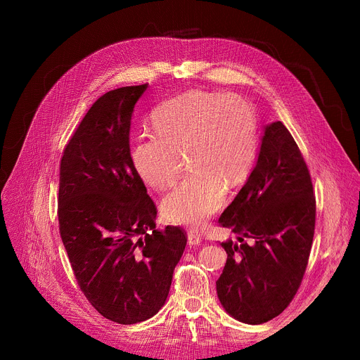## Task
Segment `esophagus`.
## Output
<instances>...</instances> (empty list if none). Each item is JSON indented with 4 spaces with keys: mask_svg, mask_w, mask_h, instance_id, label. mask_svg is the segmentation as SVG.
<instances>
[{
    "mask_svg": "<svg viewBox=\"0 0 360 360\" xmlns=\"http://www.w3.org/2000/svg\"><path fill=\"white\" fill-rule=\"evenodd\" d=\"M201 242V235L197 231L188 232V243L190 245H198Z\"/></svg>",
    "mask_w": 360,
    "mask_h": 360,
    "instance_id": "1",
    "label": "esophagus"
}]
</instances>
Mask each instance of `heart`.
Here are the masks:
<instances>
[{
    "instance_id": "1",
    "label": "heart",
    "mask_w": 360,
    "mask_h": 360,
    "mask_svg": "<svg viewBox=\"0 0 360 360\" xmlns=\"http://www.w3.org/2000/svg\"><path fill=\"white\" fill-rule=\"evenodd\" d=\"M155 134L132 148L141 179L163 191L181 170V156L193 169L162 201L163 216L200 226L223 204L226 185L238 186L255 162L258 122L254 106L236 94L188 91L155 109Z\"/></svg>"
}]
</instances>
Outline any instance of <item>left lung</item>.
I'll list each match as a JSON object with an SVG mask.
<instances>
[{"label":"left lung","instance_id":"left-lung-1","mask_svg":"<svg viewBox=\"0 0 360 360\" xmlns=\"http://www.w3.org/2000/svg\"><path fill=\"white\" fill-rule=\"evenodd\" d=\"M316 202L309 169L280 121L264 129L257 165L220 219L238 242L216 289L224 311L262 324L285 311L304 278L315 232Z\"/></svg>","mask_w":360,"mask_h":360}]
</instances>
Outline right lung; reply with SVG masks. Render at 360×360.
<instances>
[{
    "label": "right lung",
    "mask_w": 360,
    "mask_h": 360,
    "mask_svg": "<svg viewBox=\"0 0 360 360\" xmlns=\"http://www.w3.org/2000/svg\"><path fill=\"white\" fill-rule=\"evenodd\" d=\"M146 89L101 96L60 163L58 224L75 280L94 309L124 326L165 305L186 245L178 226L156 229V204L131 159V117Z\"/></svg>",
    "instance_id": "right-lung-1"
}]
</instances>
